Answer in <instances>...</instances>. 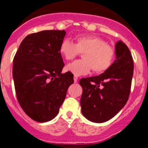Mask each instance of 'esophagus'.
<instances>
[{"instance_id": "1", "label": "esophagus", "mask_w": 148, "mask_h": 148, "mask_svg": "<svg viewBox=\"0 0 148 148\" xmlns=\"http://www.w3.org/2000/svg\"><path fill=\"white\" fill-rule=\"evenodd\" d=\"M74 82H75V83H76L77 82V81H78V76H75V75H74Z\"/></svg>"}]
</instances>
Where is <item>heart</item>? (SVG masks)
Instances as JSON below:
<instances>
[{"instance_id": "b5f03b06", "label": "heart", "mask_w": 148, "mask_h": 148, "mask_svg": "<svg viewBox=\"0 0 148 148\" xmlns=\"http://www.w3.org/2000/svg\"><path fill=\"white\" fill-rule=\"evenodd\" d=\"M75 40L76 44H74L70 39L64 38L60 44V53L67 61L83 53V59L69 64L65 68L66 71L79 76L87 74L92 69L94 73L99 74L107 71L113 64L115 51L103 39L92 35H82Z\"/></svg>"}]
</instances>
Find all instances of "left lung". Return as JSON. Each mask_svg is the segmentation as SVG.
I'll return each mask as SVG.
<instances>
[{
  "mask_svg": "<svg viewBox=\"0 0 148 148\" xmlns=\"http://www.w3.org/2000/svg\"><path fill=\"white\" fill-rule=\"evenodd\" d=\"M116 60L99 75L83 78L81 107L86 119L95 123L108 121L124 108L129 98L133 75L130 49L121 40L115 47Z\"/></svg>",
  "mask_w": 148,
  "mask_h": 148,
  "instance_id": "8db88e82",
  "label": "left lung"
}]
</instances>
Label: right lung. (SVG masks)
<instances>
[{"label":"right lung","mask_w":148,"mask_h":148,"mask_svg":"<svg viewBox=\"0 0 148 148\" xmlns=\"http://www.w3.org/2000/svg\"><path fill=\"white\" fill-rule=\"evenodd\" d=\"M64 30H44L27 35L14 57L12 76L18 102L32 119H54L73 84V75L61 73L64 66L59 47Z\"/></svg>","instance_id":"1"}]
</instances>
